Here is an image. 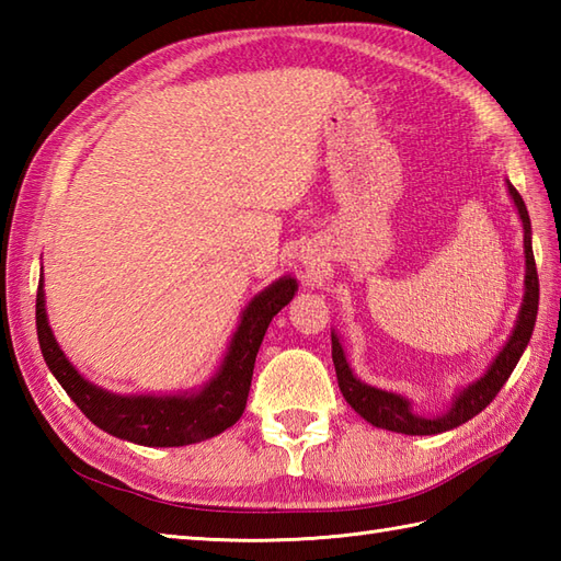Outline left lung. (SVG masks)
<instances>
[{"mask_svg": "<svg viewBox=\"0 0 561 561\" xmlns=\"http://www.w3.org/2000/svg\"><path fill=\"white\" fill-rule=\"evenodd\" d=\"M506 185H508V195L518 209V217L523 221V248H526L523 250V253H526V294H523L518 320L508 342L504 344V350L499 352V356L490 364V368H486V374L482 378H478L474 383H470L468 388H462L458 392L456 400L450 404V410H446L438 416H422L412 410L410 400L398 396V392H388V390L362 383L347 364V356H344L340 337L332 332V362H335L340 390L344 400L352 404V410L359 412L368 424L388 428V432L408 434V436H432V434L448 432V428H456L468 420H472L474 414H480L486 404L496 398V392L502 390L508 376L514 374L523 350H526L530 342L535 318H538L540 282H538V267H535V257H533L530 217H528L526 202H523V197L518 195V190L514 185L508 181Z\"/></svg>", "mask_w": 561, "mask_h": 561, "instance_id": "1", "label": "left lung"}]
</instances>
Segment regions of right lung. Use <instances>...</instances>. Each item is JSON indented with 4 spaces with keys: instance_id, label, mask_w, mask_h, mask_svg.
Listing matches in <instances>:
<instances>
[{
    "instance_id": "1",
    "label": "right lung",
    "mask_w": 561,
    "mask_h": 561,
    "mask_svg": "<svg viewBox=\"0 0 561 561\" xmlns=\"http://www.w3.org/2000/svg\"><path fill=\"white\" fill-rule=\"evenodd\" d=\"M296 289L299 284L294 277H282L260 291L245 306L219 371L205 388L185 396H115L89 383L59 350L47 325L43 277L35 296V325L47 368L99 428L139 446H187L217 436L241 420L262 337L272 318L294 299Z\"/></svg>"
}]
</instances>
